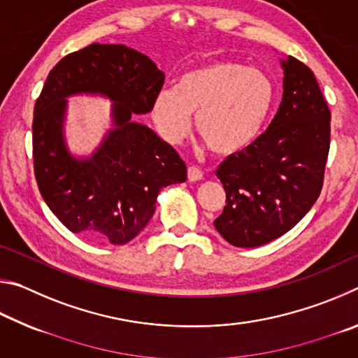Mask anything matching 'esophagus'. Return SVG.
<instances>
[{"mask_svg":"<svg viewBox=\"0 0 358 358\" xmlns=\"http://www.w3.org/2000/svg\"><path fill=\"white\" fill-rule=\"evenodd\" d=\"M203 178V172L201 171V169L196 167V166H191L187 167V180L189 181H199Z\"/></svg>","mask_w":358,"mask_h":358,"instance_id":"esophagus-1","label":"esophagus"}]
</instances>
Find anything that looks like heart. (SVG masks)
<instances>
[{
  "mask_svg": "<svg viewBox=\"0 0 358 358\" xmlns=\"http://www.w3.org/2000/svg\"><path fill=\"white\" fill-rule=\"evenodd\" d=\"M276 102V87L265 72L237 62H213L186 71L175 90L151 102V117L166 141L178 143L191 129L220 156L238 155L257 141Z\"/></svg>",
  "mask_w": 358,
  "mask_h": 358,
  "instance_id": "1",
  "label": "heart"
}]
</instances>
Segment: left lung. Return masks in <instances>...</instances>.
I'll use <instances>...</instances> for the list:
<instances>
[{"mask_svg": "<svg viewBox=\"0 0 358 358\" xmlns=\"http://www.w3.org/2000/svg\"><path fill=\"white\" fill-rule=\"evenodd\" d=\"M282 101L264 134L216 171L226 207L215 227L238 248H256L292 229L317 201L330 150V110L313 71L281 59Z\"/></svg>", "mask_w": 358, "mask_h": 358, "instance_id": "obj_1", "label": "left lung"}]
</instances>
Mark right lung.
<instances>
[{
    "mask_svg": "<svg viewBox=\"0 0 358 358\" xmlns=\"http://www.w3.org/2000/svg\"><path fill=\"white\" fill-rule=\"evenodd\" d=\"M162 85L164 72L123 44L96 42L50 71L34 106V175L42 199L71 232L128 243L151 220L162 187L186 180L172 145L136 120L151 112ZM76 94L114 102L113 129L87 158L72 155L64 137L65 99Z\"/></svg>",
    "mask_w": 358,
    "mask_h": 358,
    "instance_id": "add662e5",
    "label": "right lung"
}]
</instances>
